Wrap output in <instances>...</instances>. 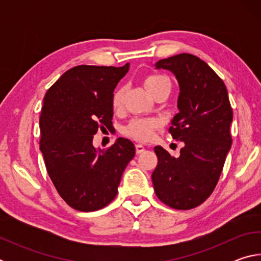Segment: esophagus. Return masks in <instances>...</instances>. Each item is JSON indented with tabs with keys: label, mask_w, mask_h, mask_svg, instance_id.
Here are the masks:
<instances>
[{
	"label": "esophagus",
	"mask_w": 261,
	"mask_h": 261,
	"mask_svg": "<svg viewBox=\"0 0 261 261\" xmlns=\"http://www.w3.org/2000/svg\"><path fill=\"white\" fill-rule=\"evenodd\" d=\"M144 151H145V147L143 146V145H140V144L136 145V153L137 154H141Z\"/></svg>",
	"instance_id": "esophagus-1"
}]
</instances>
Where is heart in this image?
Here are the masks:
<instances>
[{
	"instance_id": "1",
	"label": "heart",
	"mask_w": 261,
	"mask_h": 261,
	"mask_svg": "<svg viewBox=\"0 0 261 261\" xmlns=\"http://www.w3.org/2000/svg\"><path fill=\"white\" fill-rule=\"evenodd\" d=\"M144 86L148 93L155 96L163 91H169L171 88L170 79L163 74H148L144 78ZM124 87H118L115 90L112 96V107L114 110H120L123 107L124 100ZM159 122L153 118H135L125 126L126 136L139 141H147L151 139L153 132L158 129Z\"/></svg>"
}]
</instances>
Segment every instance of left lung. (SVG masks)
<instances>
[{"label": "left lung", "mask_w": 261, "mask_h": 261, "mask_svg": "<svg viewBox=\"0 0 261 261\" xmlns=\"http://www.w3.org/2000/svg\"><path fill=\"white\" fill-rule=\"evenodd\" d=\"M155 68L169 70L178 82L179 113L169 132L184 141V147L178 158L161 146L154 148V191L171 208L191 210L202 204L219 182L231 147L232 109L223 81L199 57L183 53L158 61Z\"/></svg>", "instance_id": "obj_1"}]
</instances>
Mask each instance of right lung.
Segmentation results:
<instances>
[{"instance_id":"add662e5","label":"right lung","mask_w":261,"mask_h":261,"mask_svg":"<svg viewBox=\"0 0 261 261\" xmlns=\"http://www.w3.org/2000/svg\"><path fill=\"white\" fill-rule=\"evenodd\" d=\"M129 65H78L62 74L43 98L40 151L57 192L77 211H98L112 202L135 156L129 139L118 138L107 149L92 144L99 127L113 126V92Z\"/></svg>"}]
</instances>
